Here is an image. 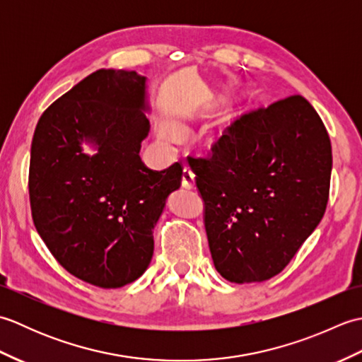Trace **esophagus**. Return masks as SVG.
<instances>
[{
  "label": "esophagus",
  "instance_id": "esophagus-1",
  "mask_svg": "<svg viewBox=\"0 0 362 362\" xmlns=\"http://www.w3.org/2000/svg\"><path fill=\"white\" fill-rule=\"evenodd\" d=\"M194 180H196V174L193 173V169L191 168H183V173H182V187H185L188 189L194 188Z\"/></svg>",
  "mask_w": 362,
  "mask_h": 362
}]
</instances>
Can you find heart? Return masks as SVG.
I'll list each match as a JSON object with an SVG mask.
<instances>
[{"mask_svg": "<svg viewBox=\"0 0 362 362\" xmlns=\"http://www.w3.org/2000/svg\"><path fill=\"white\" fill-rule=\"evenodd\" d=\"M168 134L169 135H171V136H175V135H179V129H177V127H168Z\"/></svg>", "mask_w": 362, "mask_h": 362, "instance_id": "b5f03b06", "label": "heart"}]
</instances>
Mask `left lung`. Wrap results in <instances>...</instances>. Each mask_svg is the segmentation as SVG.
Listing matches in <instances>:
<instances>
[{"label":"left lung","instance_id":"1","mask_svg":"<svg viewBox=\"0 0 362 362\" xmlns=\"http://www.w3.org/2000/svg\"><path fill=\"white\" fill-rule=\"evenodd\" d=\"M216 271L232 283L280 274L324 218L332 143L314 107L291 95L238 117L209 157H189Z\"/></svg>","mask_w":362,"mask_h":362}]
</instances>
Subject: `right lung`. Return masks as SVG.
Masks as SVG:
<instances>
[{
  "instance_id": "obj_1",
  "label": "right lung",
  "mask_w": 362,
  "mask_h": 362,
  "mask_svg": "<svg viewBox=\"0 0 362 362\" xmlns=\"http://www.w3.org/2000/svg\"><path fill=\"white\" fill-rule=\"evenodd\" d=\"M146 78L98 70L54 101L37 122L29 163V201L38 235L60 266L113 289L135 281L153 253V227L183 166H146L141 141ZM97 144L93 158L80 143Z\"/></svg>"
}]
</instances>
